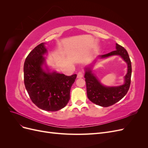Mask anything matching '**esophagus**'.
Here are the masks:
<instances>
[{"instance_id":"obj_1","label":"esophagus","mask_w":148,"mask_h":148,"mask_svg":"<svg viewBox=\"0 0 148 148\" xmlns=\"http://www.w3.org/2000/svg\"><path fill=\"white\" fill-rule=\"evenodd\" d=\"M83 77V73L82 71H79V72L77 73V78H81Z\"/></svg>"}]
</instances>
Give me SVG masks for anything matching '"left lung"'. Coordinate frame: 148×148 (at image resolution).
Wrapping results in <instances>:
<instances>
[{"mask_svg":"<svg viewBox=\"0 0 148 148\" xmlns=\"http://www.w3.org/2000/svg\"><path fill=\"white\" fill-rule=\"evenodd\" d=\"M116 50L101 56V58L107 57L114 55H119L128 64V72L125 77V84L117 87H106L102 85L88 69L84 75L86 84L87 96L92 102L102 107H109L126 95L130 88L132 77V63L128 53L123 47L116 44Z\"/></svg>","mask_w":148,"mask_h":148,"instance_id":"8db88e82","label":"left lung"}]
</instances>
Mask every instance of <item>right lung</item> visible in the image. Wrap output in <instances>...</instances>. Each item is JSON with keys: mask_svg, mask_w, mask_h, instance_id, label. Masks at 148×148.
<instances>
[{"mask_svg": "<svg viewBox=\"0 0 148 148\" xmlns=\"http://www.w3.org/2000/svg\"><path fill=\"white\" fill-rule=\"evenodd\" d=\"M47 52L44 43L34 47L24 64V83L31 100L39 108L57 111L70 100V89L77 75L66 76L56 72L46 73L42 69Z\"/></svg>", "mask_w": 148, "mask_h": 148, "instance_id": "1", "label": "right lung"}]
</instances>
